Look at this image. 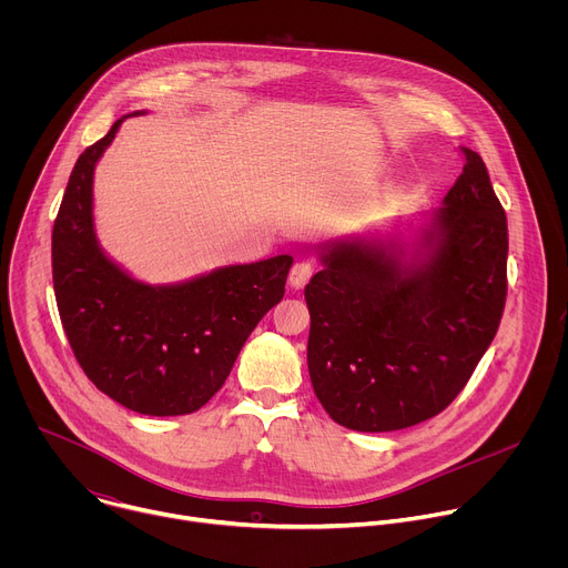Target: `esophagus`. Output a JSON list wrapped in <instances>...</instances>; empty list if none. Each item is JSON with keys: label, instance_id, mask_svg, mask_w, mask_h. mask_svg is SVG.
I'll return each instance as SVG.
<instances>
[{"label": "esophagus", "instance_id": "esophagus-1", "mask_svg": "<svg viewBox=\"0 0 568 568\" xmlns=\"http://www.w3.org/2000/svg\"><path fill=\"white\" fill-rule=\"evenodd\" d=\"M312 274H314V265H312L310 261H298V263H294V267L290 270V285L296 287V290H301V287L307 285V281L312 278Z\"/></svg>", "mask_w": 568, "mask_h": 568}]
</instances>
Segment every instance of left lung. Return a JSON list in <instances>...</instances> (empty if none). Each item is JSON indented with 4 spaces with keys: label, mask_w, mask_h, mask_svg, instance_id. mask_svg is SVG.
Masks as SVG:
<instances>
[{
    "label": "left lung",
    "mask_w": 568,
    "mask_h": 568,
    "mask_svg": "<svg viewBox=\"0 0 568 568\" xmlns=\"http://www.w3.org/2000/svg\"><path fill=\"white\" fill-rule=\"evenodd\" d=\"M434 213L423 250L346 240L305 285L307 371L321 407L355 432L445 412L490 348L508 294V222L478 152Z\"/></svg>",
    "instance_id": "left-lung-1"
}]
</instances>
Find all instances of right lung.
I'll list each match as a JSON object with an SVG mask.
<instances>
[{"label":"right lung","instance_id":"1","mask_svg":"<svg viewBox=\"0 0 568 568\" xmlns=\"http://www.w3.org/2000/svg\"><path fill=\"white\" fill-rule=\"evenodd\" d=\"M123 119L71 171L51 235L55 303L69 346L99 390L143 416H184L222 388L240 348L283 298L292 256L159 287L116 267L97 242L92 184Z\"/></svg>","mask_w":568,"mask_h":568}]
</instances>
